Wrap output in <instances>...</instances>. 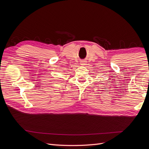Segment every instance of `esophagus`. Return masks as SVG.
<instances>
[{"instance_id":"34e87169","label":"esophagus","mask_w":149,"mask_h":149,"mask_svg":"<svg viewBox=\"0 0 149 149\" xmlns=\"http://www.w3.org/2000/svg\"><path fill=\"white\" fill-rule=\"evenodd\" d=\"M81 65H82V66L86 65V61H81Z\"/></svg>"}]
</instances>
